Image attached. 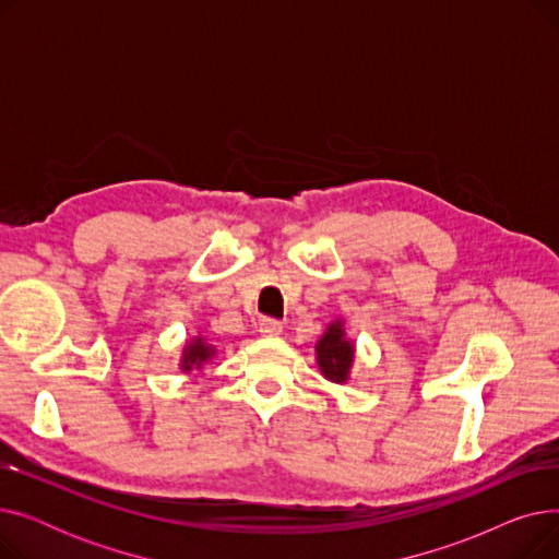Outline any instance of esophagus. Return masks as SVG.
Returning a JSON list of instances; mask_svg holds the SVG:
<instances>
[{
	"label": "esophagus",
	"mask_w": 559,
	"mask_h": 559,
	"mask_svg": "<svg viewBox=\"0 0 559 559\" xmlns=\"http://www.w3.org/2000/svg\"><path fill=\"white\" fill-rule=\"evenodd\" d=\"M258 331H260V335H264V337H276V335H281V333H283V326L278 324L276 319L264 317V319H260V326H258Z\"/></svg>",
	"instance_id": "1"
}]
</instances>
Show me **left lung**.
I'll return each instance as SVG.
<instances>
[{
  "instance_id": "8db88e82",
  "label": "left lung",
  "mask_w": 559,
  "mask_h": 559,
  "mask_svg": "<svg viewBox=\"0 0 559 559\" xmlns=\"http://www.w3.org/2000/svg\"><path fill=\"white\" fill-rule=\"evenodd\" d=\"M314 350L321 376L329 378L331 383L344 385L356 360V344L346 337L342 319H335L333 324H329L326 333L319 337Z\"/></svg>"
}]
</instances>
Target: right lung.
Here are the masks:
<instances>
[{
  "instance_id": "obj_1",
  "label": "right lung",
  "mask_w": 559,
  "mask_h": 559,
  "mask_svg": "<svg viewBox=\"0 0 559 559\" xmlns=\"http://www.w3.org/2000/svg\"><path fill=\"white\" fill-rule=\"evenodd\" d=\"M215 354H217V348L209 340H205L203 335H197L190 342H186L179 367L186 373H190L192 369L201 371L205 365H209L215 358Z\"/></svg>"
}]
</instances>
